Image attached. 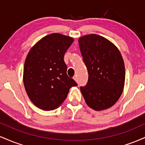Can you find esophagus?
Returning <instances> with one entry per match:
<instances>
[{"instance_id": "obj_1", "label": "esophagus", "mask_w": 145, "mask_h": 145, "mask_svg": "<svg viewBox=\"0 0 145 145\" xmlns=\"http://www.w3.org/2000/svg\"><path fill=\"white\" fill-rule=\"evenodd\" d=\"M74 80L76 81V82H78V78H77V76H74Z\"/></svg>"}]
</instances>
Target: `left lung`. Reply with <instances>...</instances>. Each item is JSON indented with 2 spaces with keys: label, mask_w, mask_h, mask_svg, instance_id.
<instances>
[{
  "label": "left lung",
  "mask_w": 145,
  "mask_h": 145,
  "mask_svg": "<svg viewBox=\"0 0 145 145\" xmlns=\"http://www.w3.org/2000/svg\"><path fill=\"white\" fill-rule=\"evenodd\" d=\"M78 43L89 74L86 85L80 86L84 100L95 110L109 108L121 97L124 87L125 71L121 52L98 35L81 37Z\"/></svg>",
  "instance_id": "left-lung-1"
}]
</instances>
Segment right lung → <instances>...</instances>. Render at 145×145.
I'll use <instances>...</instances> for the list:
<instances>
[{
    "mask_svg": "<svg viewBox=\"0 0 145 145\" xmlns=\"http://www.w3.org/2000/svg\"><path fill=\"white\" fill-rule=\"evenodd\" d=\"M73 41L70 37L52 33L38 41L26 56L23 82L29 99L39 108H57L71 86L78 85L67 76L63 59Z\"/></svg>",
    "mask_w": 145,
    "mask_h": 145,
    "instance_id": "obj_1",
    "label": "right lung"
}]
</instances>
